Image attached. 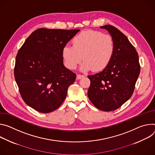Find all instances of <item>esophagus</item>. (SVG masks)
Returning <instances> with one entry per match:
<instances>
[{"mask_svg": "<svg viewBox=\"0 0 155 155\" xmlns=\"http://www.w3.org/2000/svg\"><path fill=\"white\" fill-rule=\"evenodd\" d=\"M84 76H85L84 75H81V74H78V75H77V77H76V79H81V78H84Z\"/></svg>", "mask_w": 155, "mask_h": 155, "instance_id": "obj_1", "label": "esophagus"}]
</instances>
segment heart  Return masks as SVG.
Masks as SVG:
<instances>
[{"label": "heart", "mask_w": 155, "mask_h": 155, "mask_svg": "<svg viewBox=\"0 0 155 155\" xmlns=\"http://www.w3.org/2000/svg\"><path fill=\"white\" fill-rule=\"evenodd\" d=\"M114 51L112 38L100 32L85 31L73 41V46L66 45L62 51L63 58L66 66L74 70L81 62V71L92 69L94 71H101L108 64Z\"/></svg>", "instance_id": "b5f03b06"}]
</instances>
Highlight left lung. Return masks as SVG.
<instances>
[{"instance_id":"obj_1","label":"left lung","mask_w":155,"mask_h":155,"mask_svg":"<svg viewBox=\"0 0 155 155\" xmlns=\"http://www.w3.org/2000/svg\"><path fill=\"white\" fill-rule=\"evenodd\" d=\"M108 31L114 51L108 64L101 72L88 76L91 81L87 95L98 109L110 111L121 107L132 96L139 78V55L127 38L111 25L100 26Z\"/></svg>"}]
</instances>
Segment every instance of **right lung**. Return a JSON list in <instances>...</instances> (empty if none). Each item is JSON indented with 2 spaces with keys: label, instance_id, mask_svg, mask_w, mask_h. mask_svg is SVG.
Returning a JSON list of instances; mask_svg holds the SVG:
<instances>
[{
  "label": "right lung",
  "instance_id": "1",
  "mask_svg": "<svg viewBox=\"0 0 155 155\" xmlns=\"http://www.w3.org/2000/svg\"><path fill=\"white\" fill-rule=\"evenodd\" d=\"M79 31L40 28L20 48L15 78L23 100L34 110L50 113L64 100L76 75L64 66L62 51Z\"/></svg>",
  "mask_w": 155,
  "mask_h": 155
}]
</instances>
